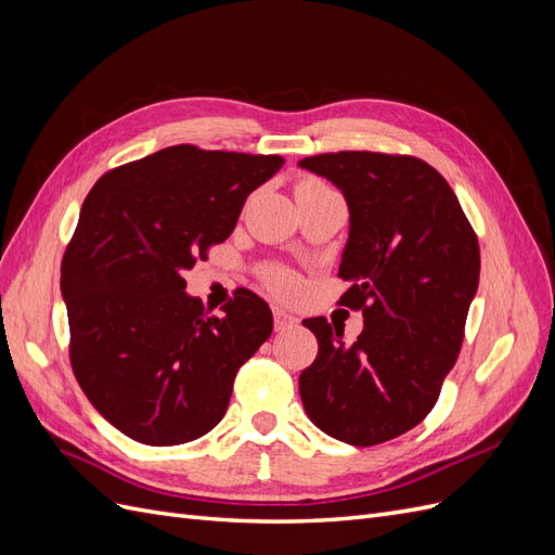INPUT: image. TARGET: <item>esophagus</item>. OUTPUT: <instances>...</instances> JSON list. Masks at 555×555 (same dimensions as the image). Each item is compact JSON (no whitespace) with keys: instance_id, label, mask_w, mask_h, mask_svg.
I'll return each mask as SVG.
<instances>
[{"instance_id":"34e87169","label":"esophagus","mask_w":555,"mask_h":555,"mask_svg":"<svg viewBox=\"0 0 555 555\" xmlns=\"http://www.w3.org/2000/svg\"><path fill=\"white\" fill-rule=\"evenodd\" d=\"M273 322H275V331H287V328L298 324V317H294L292 312L282 310V308H275L273 310Z\"/></svg>"}]
</instances>
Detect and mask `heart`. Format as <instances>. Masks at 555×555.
<instances>
[{"label":"heart","instance_id":"b5f03b06","mask_svg":"<svg viewBox=\"0 0 555 555\" xmlns=\"http://www.w3.org/2000/svg\"><path fill=\"white\" fill-rule=\"evenodd\" d=\"M314 190H326V184L317 178H300L296 182V194L314 192ZM263 280H266V287L271 289V294H275L280 298H292L300 287L298 278L292 271H287V268H280V266L268 268V271L263 273Z\"/></svg>","mask_w":555,"mask_h":555}]
</instances>
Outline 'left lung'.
I'll return each instance as SVG.
<instances>
[{
    "label": "left lung",
    "instance_id": "8db88e82",
    "mask_svg": "<svg viewBox=\"0 0 555 555\" xmlns=\"http://www.w3.org/2000/svg\"><path fill=\"white\" fill-rule=\"evenodd\" d=\"M349 206L340 306L363 314L345 345L326 317L304 319L319 343L298 377L310 422L373 447L422 424L459 359L479 284V243L449 182L424 159L343 150L298 162Z\"/></svg>",
    "mask_w": 555,
    "mask_h": 555
}]
</instances>
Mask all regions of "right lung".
Returning a JSON list of instances; mask_svg holds the SVG:
<instances>
[{
    "instance_id": "right-lung-1",
    "label": "right lung",
    "mask_w": 555,
    "mask_h": 555,
    "mask_svg": "<svg viewBox=\"0 0 555 555\" xmlns=\"http://www.w3.org/2000/svg\"><path fill=\"white\" fill-rule=\"evenodd\" d=\"M280 155L171 145L111 169L82 201L62 257L69 361L88 400L127 438L192 442L227 412L238 367L273 331L263 298L236 289L224 314L184 294Z\"/></svg>"
}]
</instances>
